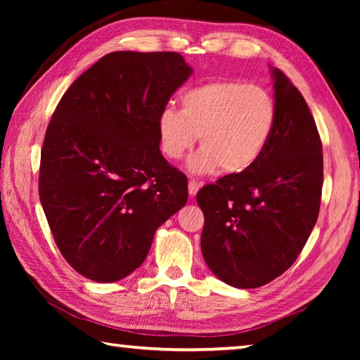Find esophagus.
I'll list each match as a JSON object with an SVG mask.
<instances>
[{"label":"esophagus","mask_w":360,"mask_h":360,"mask_svg":"<svg viewBox=\"0 0 360 360\" xmlns=\"http://www.w3.org/2000/svg\"><path fill=\"white\" fill-rule=\"evenodd\" d=\"M200 187H201V182H198L195 179H190L188 181V193L192 195V196H195L198 193V190H200Z\"/></svg>","instance_id":"esophagus-1"}]
</instances>
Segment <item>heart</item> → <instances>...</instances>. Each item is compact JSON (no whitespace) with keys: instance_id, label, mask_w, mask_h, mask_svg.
<instances>
[{"instance_id":"obj_1","label":"heart","mask_w":360,"mask_h":360,"mask_svg":"<svg viewBox=\"0 0 360 360\" xmlns=\"http://www.w3.org/2000/svg\"><path fill=\"white\" fill-rule=\"evenodd\" d=\"M179 110L165 106L158 117L162 155L179 160L200 136L202 148L188 170L207 174L221 167L241 173L262 158L277 127V103L269 91L240 80H213L179 97Z\"/></svg>"}]
</instances>
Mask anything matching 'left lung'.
Returning a JSON list of instances; mask_svg holds the SVG:
<instances>
[{"label":"left lung","instance_id":"obj_1","mask_svg":"<svg viewBox=\"0 0 360 360\" xmlns=\"http://www.w3.org/2000/svg\"><path fill=\"white\" fill-rule=\"evenodd\" d=\"M272 80L277 127L262 158L196 195L205 263L240 289L263 286L292 266L316 226L322 196L323 155L314 117L277 68Z\"/></svg>","mask_w":360,"mask_h":360}]
</instances>
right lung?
Returning a JSON list of instances; mask_svg holds the SVG:
<instances>
[{
	"label": "right lung",
	"instance_id": "add662e5",
	"mask_svg": "<svg viewBox=\"0 0 360 360\" xmlns=\"http://www.w3.org/2000/svg\"><path fill=\"white\" fill-rule=\"evenodd\" d=\"M192 72L178 52H111L53 111L38 192L57 248L83 277L136 271L158 227L186 205L187 178L160 155L156 125Z\"/></svg>",
	"mask_w": 360,
	"mask_h": 360
}]
</instances>
